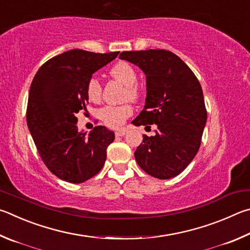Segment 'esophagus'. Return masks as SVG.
I'll return each instance as SVG.
<instances>
[{"label": "esophagus", "mask_w": 250, "mask_h": 250, "mask_svg": "<svg viewBox=\"0 0 250 250\" xmlns=\"http://www.w3.org/2000/svg\"><path fill=\"white\" fill-rule=\"evenodd\" d=\"M126 133H127V130H126V129H118L115 132V135H116V136H124Z\"/></svg>", "instance_id": "1"}]
</instances>
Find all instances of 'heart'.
I'll list each match as a JSON object with an SVG mask.
<instances>
[{
	"label": "heart",
	"mask_w": 250,
	"mask_h": 250,
	"mask_svg": "<svg viewBox=\"0 0 250 250\" xmlns=\"http://www.w3.org/2000/svg\"><path fill=\"white\" fill-rule=\"evenodd\" d=\"M111 74L113 78L122 82L126 85L125 99L136 100L139 96V87L136 84L137 82V72L132 64L126 61H121L116 63L111 69ZM86 94L89 100L93 102H98L102 95V85L96 77H91L86 83ZM133 114V107L129 104L118 105V106H105L101 109L99 115L105 124L109 127L117 128L124 124L126 118Z\"/></svg>",
	"instance_id": "obj_1"
}]
</instances>
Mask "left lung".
I'll use <instances>...</instances> for the list:
<instances>
[{
	"mask_svg": "<svg viewBox=\"0 0 250 250\" xmlns=\"http://www.w3.org/2000/svg\"><path fill=\"white\" fill-rule=\"evenodd\" d=\"M120 59L137 65L146 76L145 106L132 123L135 126L156 124L158 128L155 136L144 135L143 144L134 152L135 159L151 177H176L199 151L207 124L200 82L171 51H123Z\"/></svg>",
	"mask_w": 250,
	"mask_h": 250,
	"instance_id": "8db88e82",
	"label": "left lung"
}]
</instances>
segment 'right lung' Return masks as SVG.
<instances>
[{"label":"right lung","instance_id":"right-lung-1","mask_svg":"<svg viewBox=\"0 0 250 250\" xmlns=\"http://www.w3.org/2000/svg\"><path fill=\"white\" fill-rule=\"evenodd\" d=\"M117 55L69 50L48 60L35 74L27 126L43 164L61 180L82 183L103 168L114 132L105 126H96L89 135L79 132L76 114L86 109V83L92 74Z\"/></svg>","mask_w":250,"mask_h":250}]
</instances>
